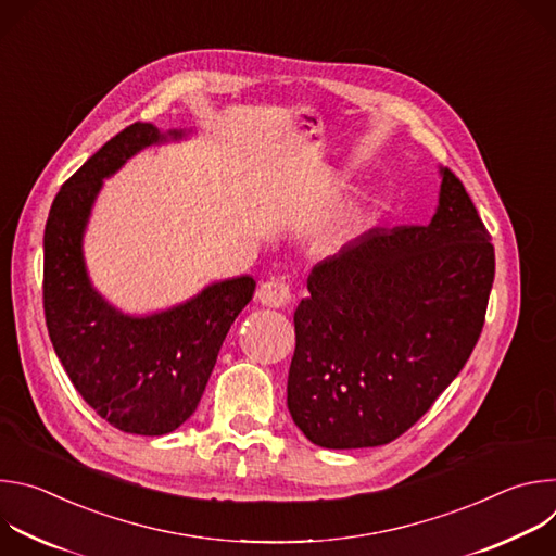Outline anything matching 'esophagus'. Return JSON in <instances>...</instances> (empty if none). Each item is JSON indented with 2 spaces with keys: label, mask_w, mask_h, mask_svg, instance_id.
Masks as SVG:
<instances>
[{
  "label": "esophagus",
  "mask_w": 556,
  "mask_h": 556,
  "mask_svg": "<svg viewBox=\"0 0 556 556\" xmlns=\"http://www.w3.org/2000/svg\"><path fill=\"white\" fill-rule=\"evenodd\" d=\"M257 301L266 307H288L292 301L290 283L279 281V279L262 281V286L257 290Z\"/></svg>",
  "instance_id": "obj_1"
}]
</instances>
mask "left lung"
Masks as SVG:
<instances>
[{
    "label": "left lung",
    "instance_id": "1",
    "mask_svg": "<svg viewBox=\"0 0 556 556\" xmlns=\"http://www.w3.org/2000/svg\"><path fill=\"white\" fill-rule=\"evenodd\" d=\"M427 226L374 228L316 264L294 312L288 409L324 448L389 444L453 382L495 279L491 235L451 169Z\"/></svg>",
    "mask_w": 556,
    "mask_h": 556
}]
</instances>
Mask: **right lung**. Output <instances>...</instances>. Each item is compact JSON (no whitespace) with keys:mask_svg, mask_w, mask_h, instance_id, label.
Here are the masks:
<instances>
[{"mask_svg":"<svg viewBox=\"0 0 556 556\" xmlns=\"http://www.w3.org/2000/svg\"><path fill=\"white\" fill-rule=\"evenodd\" d=\"M182 138V131H169ZM167 140L134 123L108 140L56 193L43 232V312L52 348L84 401L112 427L165 435L193 416L219 348L255 292L253 277L204 288L172 309L127 316L90 283L84 230L110 178L142 147Z\"/></svg>","mask_w":556,"mask_h":556,"instance_id":"add662e5","label":"right lung"}]
</instances>
